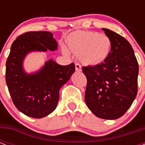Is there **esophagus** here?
<instances>
[{"mask_svg": "<svg viewBox=\"0 0 145 145\" xmlns=\"http://www.w3.org/2000/svg\"><path fill=\"white\" fill-rule=\"evenodd\" d=\"M75 69H76L77 72L81 71V65L78 62H75Z\"/></svg>", "mask_w": 145, "mask_h": 145, "instance_id": "1", "label": "esophagus"}]
</instances>
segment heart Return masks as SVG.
Segmentation results:
<instances>
[{"instance_id":"1","label":"heart","mask_w":145,"mask_h":145,"mask_svg":"<svg viewBox=\"0 0 145 145\" xmlns=\"http://www.w3.org/2000/svg\"><path fill=\"white\" fill-rule=\"evenodd\" d=\"M69 46L73 52L79 54L84 61L97 65L104 61L110 53V40L102 34L94 31H77L69 38ZM64 52L68 53L66 48Z\"/></svg>"}]
</instances>
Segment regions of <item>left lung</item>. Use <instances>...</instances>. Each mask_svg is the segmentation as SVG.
Wrapping results in <instances>:
<instances>
[{
  "label": "left lung",
  "mask_w": 145,
  "mask_h": 145,
  "mask_svg": "<svg viewBox=\"0 0 145 145\" xmlns=\"http://www.w3.org/2000/svg\"><path fill=\"white\" fill-rule=\"evenodd\" d=\"M102 30L110 40V51L103 62L82 67L87 80L85 101L96 117L114 120L126 112L137 95L138 65L127 40Z\"/></svg>",
  "instance_id": "1"
}]
</instances>
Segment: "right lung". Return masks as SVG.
Segmentation results:
<instances>
[{"label": "right lung", "instance_id": "add662e5", "mask_svg": "<svg viewBox=\"0 0 145 145\" xmlns=\"http://www.w3.org/2000/svg\"><path fill=\"white\" fill-rule=\"evenodd\" d=\"M57 42L49 31H28L12 43L6 62V83L16 108L34 118L46 117L56 109L59 90L74 72V63L60 65L50 59L39 72L26 74L22 61L33 50H56Z\"/></svg>", "mask_w": 145, "mask_h": 145}]
</instances>
